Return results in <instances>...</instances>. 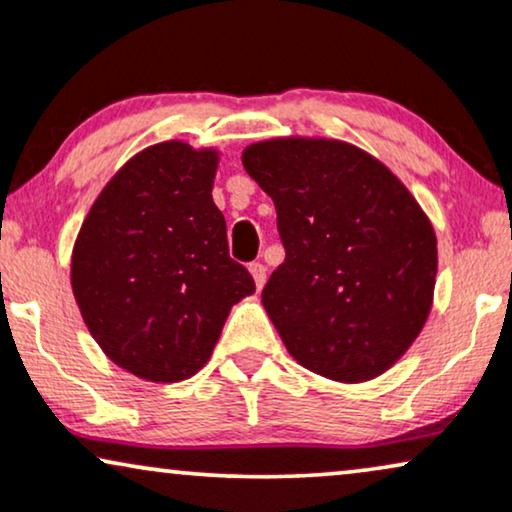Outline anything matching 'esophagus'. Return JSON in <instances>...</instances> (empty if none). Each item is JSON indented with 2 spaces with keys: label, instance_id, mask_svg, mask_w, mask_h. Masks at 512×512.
Masks as SVG:
<instances>
[{
  "label": "esophagus",
  "instance_id": "1",
  "mask_svg": "<svg viewBox=\"0 0 512 512\" xmlns=\"http://www.w3.org/2000/svg\"><path fill=\"white\" fill-rule=\"evenodd\" d=\"M249 272H251V277H254L256 287L263 289L265 280H268V270H265V265L258 263V261L256 263H249Z\"/></svg>",
  "mask_w": 512,
  "mask_h": 512
}]
</instances>
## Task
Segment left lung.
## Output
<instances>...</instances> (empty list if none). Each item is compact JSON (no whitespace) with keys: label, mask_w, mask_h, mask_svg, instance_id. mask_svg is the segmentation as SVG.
Returning a JSON list of instances; mask_svg holds the SVG:
<instances>
[{"label":"left lung","mask_w":512,"mask_h":512,"mask_svg":"<svg viewBox=\"0 0 512 512\" xmlns=\"http://www.w3.org/2000/svg\"><path fill=\"white\" fill-rule=\"evenodd\" d=\"M277 209L287 258L263 308L291 357L341 383L381 376L433 305L437 240L400 178L329 138H270L242 152Z\"/></svg>","instance_id":"8db88e82"}]
</instances>
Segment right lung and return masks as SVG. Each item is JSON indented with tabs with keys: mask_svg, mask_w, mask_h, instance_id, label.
<instances>
[{
	"mask_svg": "<svg viewBox=\"0 0 512 512\" xmlns=\"http://www.w3.org/2000/svg\"><path fill=\"white\" fill-rule=\"evenodd\" d=\"M216 169L211 148L150 145L110 178L79 228L70 263L79 313L103 353L145 381L195 376L232 305L256 291L228 254Z\"/></svg>",
	"mask_w": 512,
	"mask_h": 512,
	"instance_id": "right-lung-1",
	"label": "right lung"
}]
</instances>
